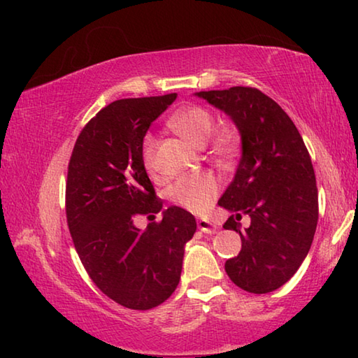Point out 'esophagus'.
I'll return each instance as SVG.
<instances>
[{"instance_id":"esophagus-1","label":"esophagus","mask_w":358,"mask_h":358,"mask_svg":"<svg viewBox=\"0 0 358 358\" xmlns=\"http://www.w3.org/2000/svg\"><path fill=\"white\" fill-rule=\"evenodd\" d=\"M197 227H199V230H202L203 234H216V230H217L215 224L207 221V220H199Z\"/></svg>"}]
</instances>
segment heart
Here are the masks:
<instances>
[{
  "instance_id": "1",
  "label": "heart",
  "mask_w": 358,
  "mask_h": 358,
  "mask_svg": "<svg viewBox=\"0 0 358 358\" xmlns=\"http://www.w3.org/2000/svg\"><path fill=\"white\" fill-rule=\"evenodd\" d=\"M169 126L194 145L203 147L213 134L215 118L207 108L191 106L175 112L169 120ZM232 137L229 134H221L216 138L215 147L221 153H227L232 148ZM155 151L156 138L155 136L147 134L143 138V161L148 167L155 164ZM171 194L180 207L191 211V213H203L215 201L217 194V180L211 173L191 175V177L178 180L173 185Z\"/></svg>"
}]
</instances>
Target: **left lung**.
Masks as SVG:
<instances>
[{"label": "left lung", "instance_id": "obj_1", "mask_svg": "<svg viewBox=\"0 0 358 358\" xmlns=\"http://www.w3.org/2000/svg\"><path fill=\"white\" fill-rule=\"evenodd\" d=\"M232 120L241 141L237 171L217 205L234 213L224 229L241 237L226 262L230 280L251 294L273 292L295 275L317 226V187L310 153L289 115L256 88L194 93ZM250 216L245 231L241 215Z\"/></svg>", "mask_w": 358, "mask_h": 358}]
</instances>
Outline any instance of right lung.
<instances>
[{"mask_svg":"<svg viewBox=\"0 0 358 358\" xmlns=\"http://www.w3.org/2000/svg\"><path fill=\"white\" fill-rule=\"evenodd\" d=\"M175 99L172 93L108 104L82 129L68 169L66 216L78 257L96 286L131 310H151L173 294L197 229L180 207L145 230L134 224L162 210L145 171L143 137Z\"/></svg>","mask_w":358,"mask_h":358,"instance_id":"obj_1","label":"right lung"}]
</instances>
